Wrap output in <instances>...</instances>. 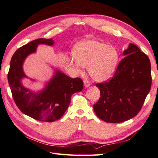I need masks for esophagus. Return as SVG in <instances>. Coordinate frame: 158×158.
<instances>
[{"label": "esophagus", "instance_id": "esophagus-1", "mask_svg": "<svg viewBox=\"0 0 158 158\" xmlns=\"http://www.w3.org/2000/svg\"><path fill=\"white\" fill-rule=\"evenodd\" d=\"M84 85H85V87H89V86L91 85V82H89V80H84Z\"/></svg>", "mask_w": 158, "mask_h": 158}]
</instances>
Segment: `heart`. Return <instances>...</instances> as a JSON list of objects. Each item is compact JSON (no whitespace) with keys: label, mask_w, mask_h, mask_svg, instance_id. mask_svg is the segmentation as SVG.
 I'll use <instances>...</instances> for the list:
<instances>
[{"label":"heart","mask_w":158,"mask_h":158,"mask_svg":"<svg viewBox=\"0 0 158 158\" xmlns=\"http://www.w3.org/2000/svg\"><path fill=\"white\" fill-rule=\"evenodd\" d=\"M77 67H87L91 78L102 82L110 78L118 61L116 48L95 40H85L77 44L73 50Z\"/></svg>","instance_id":"obj_1"}]
</instances>
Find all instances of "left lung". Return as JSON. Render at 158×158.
Here are the masks:
<instances>
[{
    "label": "left lung",
    "mask_w": 158,
    "mask_h": 158,
    "mask_svg": "<svg viewBox=\"0 0 158 158\" xmlns=\"http://www.w3.org/2000/svg\"><path fill=\"white\" fill-rule=\"evenodd\" d=\"M123 55L112 78L96 84L100 98L93 110L107 123H121L136 116L151 89V63L147 54L130 44Z\"/></svg>",
    "instance_id": "left-lung-1"
}]
</instances>
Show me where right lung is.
<instances>
[{"instance_id":"add662e5","label":"right lung","mask_w":158,"mask_h":158,"mask_svg":"<svg viewBox=\"0 0 158 158\" xmlns=\"http://www.w3.org/2000/svg\"><path fill=\"white\" fill-rule=\"evenodd\" d=\"M39 44L52 46V39L40 38L20 47L13 55L8 72V82L16 106L24 114L40 121L53 122L62 117L71 102L73 93L81 91V78H72L56 71V73L43 91L33 93L24 88L21 79L26 75L22 69L24 59L35 52Z\"/></svg>"}]
</instances>
